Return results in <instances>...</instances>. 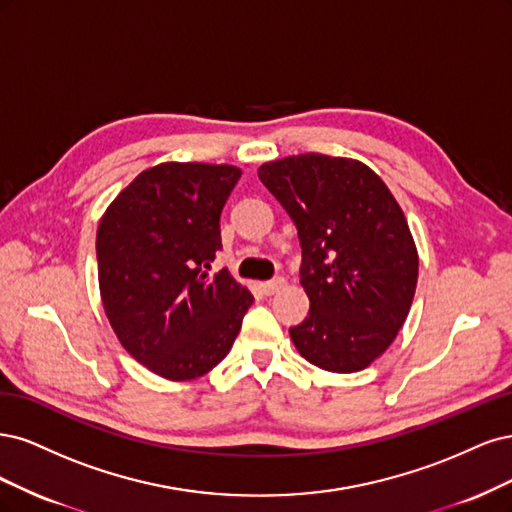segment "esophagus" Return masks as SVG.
Instances as JSON below:
<instances>
[{
  "mask_svg": "<svg viewBox=\"0 0 512 512\" xmlns=\"http://www.w3.org/2000/svg\"><path fill=\"white\" fill-rule=\"evenodd\" d=\"M285 285H287L285 278H272V280H266V283H261L259 287H261V291L266 293V295H274L276 291H280Z\"/></svg>",
  "mask_w": 512,
  "mask_h": 512,
  "instance_id": "esophagus-1",
  "label": "esophagus"
}]
</instances>
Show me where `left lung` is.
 I'll use <instances>...</instances> for the list:
<instances>
[{
    "label": "left lung",
    "instance_id": "left-lung-1",
    "mask_svg": "<svg viewBox=\"0 0 512 512\" xmlns=\"http://www.w3.org/2000/svg\"><path fill=\"white\" fill-rule=\"evenodd\" d=\"M259 180L298 227L308 317L295 349L327 372H359L398 336L419 257L404 212L366 163L319 153L263 163Z\"/></svg>",
    "mask_w": 512,
    "mask_h": 512
}]
</instances>
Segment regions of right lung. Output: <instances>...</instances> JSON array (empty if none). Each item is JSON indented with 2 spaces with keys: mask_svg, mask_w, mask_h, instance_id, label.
Instances as JSON below:
<instances>
[{
  "mask_svg": "<svg viewBox=\"0 0 512 512\" xmlns=\"http://www.w3.org/2000/svg\"><path fill=\"white\" fill-rule=\"evenodd\" d=\"M240 174L234 166L159 163L117 195L97 227V276L114 334L170 381L221 364L253 304L227 270L208 274L221 249V210Z\"/></svg>",
  "mask_w": 512,
  "mask_h": 512,
  "instance_id": "1",
  "label": "right lung"
}]
</instances>
